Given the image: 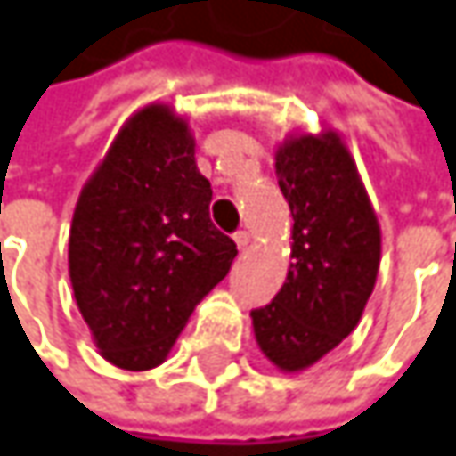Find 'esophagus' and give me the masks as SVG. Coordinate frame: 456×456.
Masks as SVG:
<instances>
[{
	"mask_svg": "<svg viewBox=\"0 0 456 456\" xmlns=\"http://www.w3.org/2000/svg\"><path fill=\"white\" fill-rule=\"evenodd\" d=\"M233 240H236V246H239L240 251H243V248H248V243H251V236H248L246 231H239V233L233 236Z\"/></svg>",
	"mask_w": 456,
	"mask_h": 456,
	"instance_id": "1",
	"label": "esophagus"
}]
</instances>
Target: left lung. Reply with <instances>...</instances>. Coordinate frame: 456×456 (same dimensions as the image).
I'll return each mask as SVG.
<instances>
[{"label": "left lung", "instance_id": "left-lung-1", "mask_svg": "<svg viewBox=\"0 0 456 456\" xmlns=\"http://www.w3.org/2000/svg\"><path fill=\"white\" fill-rule=\"evenodd\" d=\"M274 169L292 213V264L269 305L251 310L264 356L300 372L359 323L379 269V225L352 153L329 130L285 141Z\"/></svg>", "mask_w": 456, "mask_h": 456}]
</instances>
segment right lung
Returning a JSON list of instances; mask_svg holds the SVG:
<instances>
[{
  "label": "right lung",
  "mask_w": 456,
  "mask_h": 456,
  "mask_svg": "<svg viewBox=\"0 0 456 456\" xmlns=\"http://www.w3.org/2000/svg\"><path fill=\"white\" fill-rule=\"evenodd\" d=\"M210 182L187 120L138 110L79 194L69 274L97 349L120 370L159 367L194 305L228 274L236 243L210 220Z\"/></svg>",
  "instance_id": "1"
}]
</instances>
